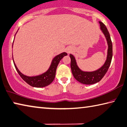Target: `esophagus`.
<instances>
[{"label":"esophagus","mask_w":127,"mask_h":127,"mask_svg":"<svg viewBox=\"0 0 127 127\" xmlns=\"http://www.w3.org/2000/svg\"><path fill=\"white\" fill-rule=\"evenodd\" d=\"M71 52V50L69 49H67V52L68 54H70Z\"/></svg>","instance_id":"esophagus-1"}]
</instances>
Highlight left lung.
<instances>
[{
    "instance_id": "8db88e82",
    "label": "left lung",
    "mask_w": 127,
    "mask_h": 127,
    "mask_svg": "<svg viewBox=\"0 0 127 127\" xmlns=\"http://www.w3.org/2000/svg\"><path fill=\"white\" fill-rule=\"evenodd\" d=\"M99 23L100 29L106 37L107 45H108L107 59L103 65L98 70L94 71L88 72L82 71L78 66L75 57L73 55L70 54L71 58V68L73 77L78 82L85 85L95 84L102 80V78L104 77L105 74L108 70L111 63L112 56H113L112 43L109 33L106 25L103 23L101 21H99Z\"/></svg>"
}]
</instances>
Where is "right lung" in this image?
Here are the masks:
<instances>
[{
	"instance_id": "1",
	"label": "right lung",
	"mask_w": 127,
	"mask_h": 127,
	"mask_svg": "<svg viewBox=\"0 0 127 127\" xmlns=\"http://www.w3.org/2000/svg\"><path fill=\"white\" fill-rule=\"evenodd\" d=\"M15 36H14V39H15ZM67 55V54L66 52H63V53L58 55L56 56L55 57H54V59H52L51 64H50L48 70L46 72H45L40 74L39 75L34 76H28L24 75L23 73H21V72L19 70V69L17 67H16L15 63H14L13 56V60L16 71H17L19 75L20 76V77L23 78V80L24 81H25L28 84L32 86V87L41 88L46 87V86L51 84L52 82V81H54L55 77L56 68L60 63V61L61 60L63 59L64 56H66Z\"/></svg>"
}]
</instances>
